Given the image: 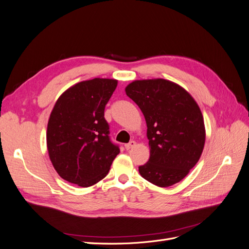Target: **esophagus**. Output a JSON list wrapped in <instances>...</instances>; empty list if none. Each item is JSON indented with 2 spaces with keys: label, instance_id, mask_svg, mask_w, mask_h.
<instances>
[{
  "label": "esophagus",
  "instance_id": "34e87169",
  "mask_svg": "<svg viewBox=\"0 0 249 249\" xmlns=\"http://www.w3.org/2000/svg\"><path fill=\"white\" fill-rule=\"evenodd\" d=\"M135 145H136V142H135V141H130L129 143H126V144L124 145V147H125L126 150H130V149L133 148Z\"/></svg>",
  "mask_w": 249,
  "mask_h": 249
}]
</instances>
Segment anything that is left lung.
Returning a JSON list of instances; mask_svg holds the SVG:
<instances>
[{"label": "left lung", "instance_id": "8db88e82", "mask_svg": "<svg viewBox=\"0 0 249 249\" xmlns=\"http://www.w3.org/2000/svg\"><path fill=\"white\" fill-rule=\"evenodd\" d=\"M147 125L149 160L139 166L143 178L169 187L195 166L206 141L201 111L190 93L164 79L137 80L125 87Z\"/></svg>", "mask_w": 249, "mask_h": 249}]
</instances>
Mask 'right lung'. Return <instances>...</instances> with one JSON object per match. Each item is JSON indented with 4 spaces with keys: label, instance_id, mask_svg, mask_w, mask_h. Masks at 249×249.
I'll list each match as a JSON object with an SVG mask.
<instances>
[{
    "label": "right lung",
    "instance_id": "1",
    "mask_svg": "<svg viewBox=\"0 0 249 249\" xmlns=\"http://www.w3.org/2000/svg\"><path fill=\"white\" fill-rule=\"evenodd\" d=\"M117 80L95 78L70 87L59 96L48 123L50 160L63 179L89 187L108 175L119 147L109 137L105 107Z\"/></svg>",
    "mask_w": 249,
    "mask_h": 249
}]
</instances>
